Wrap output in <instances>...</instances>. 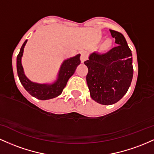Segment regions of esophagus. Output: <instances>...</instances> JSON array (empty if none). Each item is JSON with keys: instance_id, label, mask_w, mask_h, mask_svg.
I'll use <instances>...</instances> for the list:
<instances>
[{"instance_id": "esophagus-1", "label": "esophagus", "mask_w": 154, "mask_h": 154, "mask_svg": "<svg viewBox=\"0 0 154 154\" xmlns=\"http://www.w3.org/2000/svg\"><path fill=\"white\" fill-rule=\"evenodd\" d=\"M87 59L88 56L87 54H86V53L84 52V51H82V52H81V61H82V63L85 62Z\"/></svg>"}]
</instances>
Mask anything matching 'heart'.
Listing matches in <instances>:
<instances>
[{
	"instance_id": "b5f03b06",
	"label": "heart",
	"mask_w": 154,
	"mask_h": 154,
	"mask_svg": "<svg viewBox=\"0 0 154 154\" xmlns=\"http://www.w3.org/2000/svg\"><path fill=\"white\" fill-rule=\"evenodd\" d=\"M112 46V41L109 38H107L105 39L103 43L102 44L101 46V49L103 51H108L109 50Z\"/></svg>"
}]
</instances>
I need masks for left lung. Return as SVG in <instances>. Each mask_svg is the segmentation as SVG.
Instances as JSON below:
<instances>
[{
    "mask_svg": "<svg viewBox=\"0 0 154 154\" xmlns=\"http://www.w3.org/2000/svg\"><path fill=\"white\" fill-rule=\"evenodd\" d=\"M117 44L105 54L93 52L84 62L90 96L102 105L119 101L128 91L133 77L132 54L121 32L110 30Z\"/></svg>",
    "mask_w": 154,
    "mask_h": 154,
    "instance_id": "8db88e82",
    "label": "left lung"
}]
</instances>
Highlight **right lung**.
Masks as SVG:
<instances>
[{
    "label": "right lung",
    "mask_w": 154,
    "mask_h": 154,
    "mask_svg": "<svg viewBox=\"0 0 154 154\" xmlns=\"http://www.w3.org/2000/svg\"><path fill=\"white\" fill-rule=\"evenodd\" d=\"M27 40L22 44L20 53L17 57V70L20 82L25 90L34 97L38 100H46L52 99L61 94L64 88L66 86L68 79L73 75L77 66L81 63L80 54H77L68 60H65L60 67L57 81L52 84H41L32 82L24 73L21 60L23 54Z\"/></svg>",
    "instance_id": "obj_1"
}]
</instances>
